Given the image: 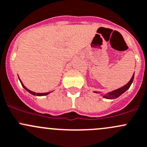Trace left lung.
<instances>
[{"mask_svg": "<svg viewBox=\"0 0 147 147\" xmlns=\"http://www.w3.org/2000/svg\"><path fill=\"white\" fill-rule=\"evenodd\" d=\"M134 74H133L132 77L131 78L130 81L126 85H125V86H122V87L117 89V90H113V91L110 92V93H107V94L104 95L102 97H103L104 98H106V99H115V98H118V97L120 96L122 93H125L127 90H128V89L129 88L130 86H131V84H132V81L133 80H134ZM93 92L96 93H100V92H98V91H93Z\"/></svg>", "mask_w": 147, "mask_h": 147, "instance_id": "1", "label": "left lung"}]
</instances>
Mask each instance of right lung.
<instances>
[{"label":"right lung","instance_id":"add662e5","mask_svg":"<svg viewBox=\"0 0 147 147\" xmlns=\"http://www.w3.org/2000/svg\"><path fill=\"white\" fill-rule=\"evenodd\" d=\"M18 78H19V77H18ZM19 80H20V81L21 84H22V87H23L24 88H25V90H27V91L29 92V93H31L32 95H33V96H47V95L49 94V93H51V92H48V93H35V92H33V91H32V90H29V89L25 87V86H24L23 84H22V81H21V80L20 79V78H19Z\"/></svg>","mask_w":147,"mask_h":147}]
</instances>
